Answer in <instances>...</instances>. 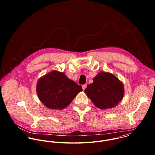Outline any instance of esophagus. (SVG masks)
<instances>
[{
	"mask_svg": "<svg viewBox=\"0 0 155 155\" xmlns=\"http://www.w3.org/2000/svg\"><path fill=\"white\" fill-rule=\"evenodd\" d=\"M87 84L83 85H82V89H83V90H85V88H87Z\"/></svg>",
	"mask_w": 155,
	"mask_h": 155,
	"instance_id": "34e87169",
	"label": "esophagus"
}]
</instances>
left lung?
<instances>
[{
	"instance_id": "left-lung-1",
	"label": "left lung",
	"mask_w": 155,
	"mask_h": 155,
	"mask_svg": "<svg viewBox=\"0 0 155 155\" xmlns=\"http://www.w3.org/2000/svg\"><path fill=\"white\" fill-rule=\"evenodd\" d=\"M88 85L84 92L94 105L100 109L114 107L124 95L123 84L113 74L100 72Z\"/></svg>"
}]
</instances>
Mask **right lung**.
Instances as JSON below:
<instances>
[{"label":"right lung","mask_w":155,"mask_h":155,"mask_svg":"<svg viewBox=\"0 0 155 155\" xmlns=\"http://www.w3.org/2000/svg\"><path fill=\"white\" fill-rule=\"evenodd\" d=\"M36 89L39 100L46 107L60 110L68 106L83 90L81 85L58 71H52L41 78Z\"/></svg>","instance_id":"add662e5"}]
</instances>
